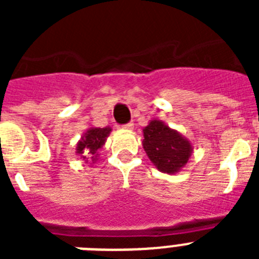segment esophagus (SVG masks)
I'll return each mask as SVG.
<instances>
[{
	"instance_id": "1",
	"label": "esophagus",
	"mask_w": 259,
	"mask_h": 259,
	"mask_svg": "<svg viewBox=\"0 0 259 259\" xmlns=\"http://www.w3.org/2000/svg\"><path fill=\"white\" fill-rule=\"evenodd\" d=\"M134 123L132 122H130V123H127V124H124L123 125V130H128V131H131V130H134Z\"/></svg>"
}]
</instances>
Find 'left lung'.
Masks as SVG:
<instances>
[{
	"label": "left lung",
	"instance_id": "8db88e82",
	"mask_svg": "<svg viewBox=\"0 0 259 259\" xmlns=\"http://www.w3.org/2000/svg\"><path fill=\"white\" fill-rule=\"evenodd\" d=\"M143 148L157 170L164 174L179 172L189 162L193 146L187 137L159 119H152L143 130Z\"/></svg>",
	"mask_w": 259,
	"mask_h": 259
}]
</instances>
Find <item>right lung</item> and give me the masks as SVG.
Masks as SVG:
<instances>
[{"instance_id": "obj_1", "label": "right lung", "mask_w": 259, "mask_h": 259, "mask_svg": "<svg viewBox=\"0 0 259 259\" xmlns=\"http://www.w3.org/2000/svg\"><path fill=\"white\" fill-rule=\"evenodd\" d=\"M111 132V127H89L80 140L76 144V154L83 158L85 163L91 159L92 163H95L98 159V150L106 143L107 137Z\"/></svg>"}]
</instances>
